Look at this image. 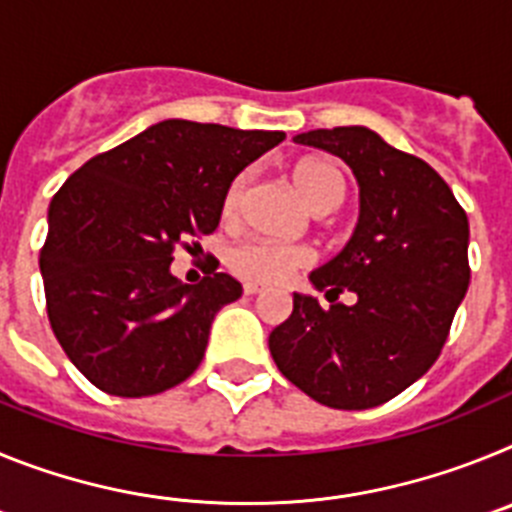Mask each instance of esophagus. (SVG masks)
Returning <instances> with one entry per match:
<instances>
[{
  "instance_id": "1",
  "label": "esophagus",
  "mask_w": 512,
  "mask_h": 512,
  "mask_svg": "<svg viewBox=\"0 0 512 512\" xmlns=\"http://www.w3.org/2000/svg\"><path fill=\"white\" fill-rule=\"evenodd\" d=\"M243 292H246V295H261V292H264V287H259V284H246V287H243Z\"/></svg>"
}]
</instances>
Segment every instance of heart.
<instances>
[{
	"mask_svg": "<svg viewBox=\"0 0 512 512\" xmlns=\"http://www.w3.org/2000/svg\"><path fill=\"white\" fill-rule=\"evenodd\" d=\"M292 182L315 215H328V212L338 210L346 197V179L338 166L320 161V158L300 161L292 171ZM243 194H246V174L235 176L225 187L223 202H220V212L225 220H235L241 215ZM310 261L312 253L305 246L277 241H246L228 253L230 269L251 284L284 282Z\"/></svg>",
	"mask_w": 512,
	"mask_h": 512,
	"instance_id": "1",
	"label": "heart"
}]
</instances>
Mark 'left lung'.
I'll list each match as a JSON object with an SVG mask.
<instances>
[{"instance_id": "1", "label": "left lung", "mask_w": 512, "mask_h": 512, "mask_svg": "<svg viewBox=\"0 0 512 512\" xmlns=\"http://www.w3.org/2000/svg\"><path fill=\"white\" fill-rule=\"evenodd\" d=\"M295 143L343 158L359 182V223L336 259L310 274L333 305L297 295L271 330L274 364L307 397L336 410H366L423 377L449 338L469 287V220L423 158L374 130H310ZM354 291L357 302L332 300Z\"/></svg>"}]
</instances>
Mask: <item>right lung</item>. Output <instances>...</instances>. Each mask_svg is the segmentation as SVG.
<instances>
[{
    "label": "right lung",
    "mask_w": 512,
    "mask_h": 512,
    "mask_svg": "<svg viewBox=\"0 0 512 512\" xmlns=\"http://www.w3.org/2000/svg\"><path fill=\"white\" fill-rule=\"evenodd\" d=\"M279 130L164 120L89 158L53 194L40 274L58 343L94 387L148 397L200 366L217 310L241 297L230 274H171L174 248L210 235L223 192L279 146Z\"/></svg>",
    "instance_id": "obj_1"
}]
</instances>
